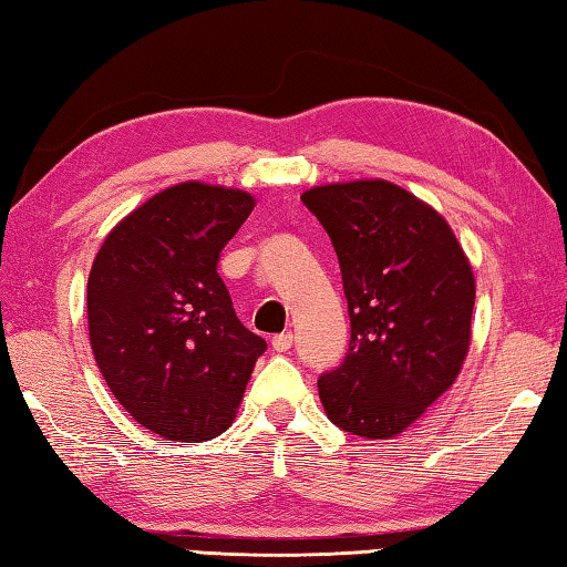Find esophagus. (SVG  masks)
<instances>
[{
	"instance_id": "34e87169",
	"label": "esophagus",
	"mask_w": 567,
	"mask_h": 567,
	"mask_svg": "<svg viewBox=\"0 0 567 567\" xmlns=\"http://www.w3.org/2000/svg\"><path fill=\"white\" fill-rule=\"evenodd\" d=\"M271 346H274V350H276V352H286L288 348L293 346V333H281V336H276V338L271 340Z\"/></svg>"
}]
</instances>
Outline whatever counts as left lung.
Returning <instances> with one entry per match:
<instances>
[{
    "mask_svg": "<svg viewBox=\"0 0 567 567\" xmlns=\"http://www.w3.org/2000/svg\"><path fill=\"white\" fill-rule=\"evenodd\" d=\"M338 254L350 348L318 380L328 420L392 440L452 388L472 346L476 281L440 212L388 179L306 189Z\"/></svg>",
    "mask_w": 567,
    "mask_h": 567,
    "instance_id": "left-lung-1",
    "label": "left lung"
}]
</instances>
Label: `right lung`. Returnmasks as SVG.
<instances>
[{"label":"right lung","instance_id":"add662e5","mask_svg":"<svg viewBox=\"0 0 567 567\" xmlns=\"http://www.w3.org/2000/svg\"><path fill=\"white\" fill-rule=\"evenodd\" d=\"M244 189L179 183L109 231L89 274V338L115 400L169 442L237 416L266 340L241 326L217 264L254 209Z\"/></svg>","mask_w":567,"mask_h":567}]
</instances>
